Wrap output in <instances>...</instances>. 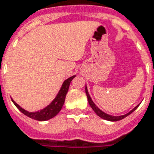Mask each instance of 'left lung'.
<instances>
[{
  "instance_id": "1",
  "label": "left lung",
  "mask_w": 154,
  "mask_h": 154,
  "mask_svg": "<svg viewBox=\"0 0 154 154\" xmlns=\"http://www.w3.org/2000/svg\"><path fill=\"white\" fill-rule=\"evenodd\" d=\"M86 93L87 99H88V103H89V104H90V106L92 107V109L94 110V112H95V113H96L99 117L103 118V119H104V120H107V121L116 122V121H119V120H122V119L125 118V117L128 116V115H130V114H131L133 111H134L135 109H137V107L139 106V104H138V105H137V106H135L132 110H130L129 112H128L127 114H124V115H122V116H111V115H109V114H107V113H105V112H103V110H101V109H99L98 106L94 103V102L92 101V99L91 98V96H90L89 92H88V90H87V87H86Z\"/></svg>"
}]
</instances>
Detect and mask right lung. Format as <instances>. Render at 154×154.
<instances>
[{"instance_id": "add662e5", "label": "right lung", "mask_w": 154, "mask_h": 154, "mask_svg": "<svg viewBox=\"0 0 154 154\" xmlns=\"http://www.w3.org/2000/svg\"><path fill=\"white\" fill-rule=\"evenodd\" d=\"M74 77H75V75H73L72 77H69L68 79L64 80L59 92L56 96V98L52 100V102L50 104H48L45 108L40 109V110L31 112V111H28L26 109H23L22 107H20L18 103L15 102L14 100L12 99V101L14 103L15 106L20 109L24 115L27 116L28 117L32 118V119L37 120V121L50 120L51 118H53L54 116H56L60 112V110L62 109L64 102H65V98H66V95L68 93L70 83Z\"/></svg>"}]
</instances>
